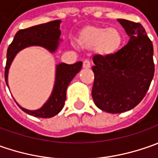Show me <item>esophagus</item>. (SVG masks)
<instances>
[{
	"instance_id": "1",
	"label": "esophagus",
	"mask_w": 158,
	"mask_h": 158,
	"mask_svg": "<svg viewBox=\"0 0 158 158\" xmlns=\"http://www.w3.org/2000/svg\"><path fill=\"white\" fill-rule=\"evenodd\" d=\"M82 67H83V69H89L90 68V62H89V60H85L83 61V63H82Z\"/></svg>"
}]
</instances>
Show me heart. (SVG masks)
Here are the masks:
<instances>
[{
    "label": "heart",
    "instance_id": "obj_1",
    "mask_svg": "<svg viewBox=\"0 0 158 158\" xmlns=\"http://www.w3.org/2000/svg\"><path fill=\"white\" fill-rule=\"evenodd\" d=\"M80 46L85 48L96 47L102 54L115 52L121 46L122 36L116 28L87 27L82 31L78 38Z\"/></svg>",
    "mask_w": 158,
    "mask_h": 158
}]
</instances>
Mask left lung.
Listing matches in <instances>:
<instances>
[{"label": "left lung", "instance_id": "1", "mask_svg": "<svg viewBox=\"0 0 158 158\" xmlns=\"http://www.w3.org/2000/svg\"><path fill=\"white\" fill-rule=\"evenodd\" d=\"M128 43L118 52L93 57L92 98L99 109L120 113L133 109L143 100L155 73L153 45L139 23L118 19Z\"/></svg>", "mask_w": 158, "mask_h": 158}]
</instances>
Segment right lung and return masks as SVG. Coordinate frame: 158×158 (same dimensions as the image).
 I'll list each match as a JSON object with an SVG mask.
<instances>
[{"instance_id":"1","label":"right lung","mask_w":158,"mask_h":158,"mask_svg":"<svg viewBox=\"0 0 158 158\" xmlns=\"http://www.w3.org/2000/svg\"><path fill=\"white\" fill-rule=\"evenodd\" d=\"M60 20L48 22L32 27L18 31L7 51V62L5 67V82L8 85V75L10 65L17 52L28 46H40L53 52L59 46ZM82 61L75 64L60 63L56 66V76L52 94L41 108L30 111L17 106L24 112L39 118H52L57 115L63 108L66 100V91L72 79L82 69ZM9 87V85H8Z\"/></svg>"}]
</instances>
